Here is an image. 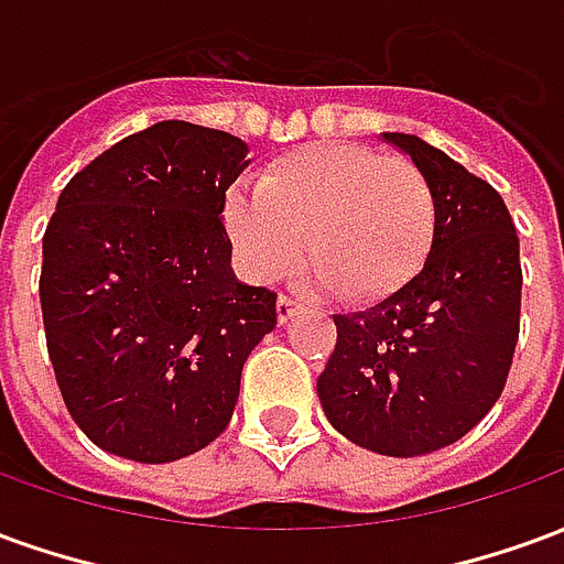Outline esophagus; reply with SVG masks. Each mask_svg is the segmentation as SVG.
<instances>
[{
	"label": "esophagus",
	"instance_id": "obj_1",
	"mask_svg": "<svg viewBox=\"0 0 564 564\" xmlns=\"http://www.w3.org/2000/svg\"><path fill=\"white\" fill-rule=\"evenodd\" d=\"M299 302H293V299H290V295H281V299H278V307H274V311H278V323H281V326H286V323H290V319L295 317V314H299Z\"/></svg>",
	"mask_w": 564,
	"mask_h": 564
}]
</instances>
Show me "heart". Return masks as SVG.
Segmentation results:
<instances>
[{
	"label": "heart",
	"mask_w": 564,
	"mask_h": 564,
	"mask_svg": "<svg viewBox=\"0 0 564 564\" xmlns=\"http://www.w3.org/2000/svg\"><path fill=\"white\" fill-rule=\"evenodd\" d=\"M226 235L250 281L274 283L314 257L307 278L350 302L395 295L423 269L435 202L411 162L347 141L286 150L232 189L223 208Z\"/></svg>",
	"instance_id": "heart-1"
}]
</instances>
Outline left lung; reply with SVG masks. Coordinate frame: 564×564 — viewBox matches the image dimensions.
Returning a JSON list of instances; mask_svg holds the SVG:
<instances>
[{"mask_svg":"<svg viewBox=\"0 0 564 564\" xmlns=\"http://www.w3.org/2000/svg\"><path fill=\"white\" fill-rule=\"evenodd\" d=\"M423 174L435 235L399 293L338 314L317 380L329 423L380 456H425L459 441L498 402L520 335V238L505 198L444 150L383 132Z\"/></svg>","mask_w":564,"mask_h":564,"instance_id":"obj_1","label":"left lung"}]
</instances>
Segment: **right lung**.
I'll return each mask as SVG.
<instances>
[{"label": "right lung", "mask_w": 564, "mask_h": 564, "mask_svg": "<svg viewBox=\"0 0 564 564\" xmlns=\"http://www.w3.org/2000/svg\"><path fill=\"white\" fill-rule=\"evenodd\" d=\"M245 141L162 120L117 141L59 193L42 241L47 354L96 447L162 465L229 425L278 295L238 283L223 229Z\"/></svg>", "instance_id": "1"}]
</instances>
